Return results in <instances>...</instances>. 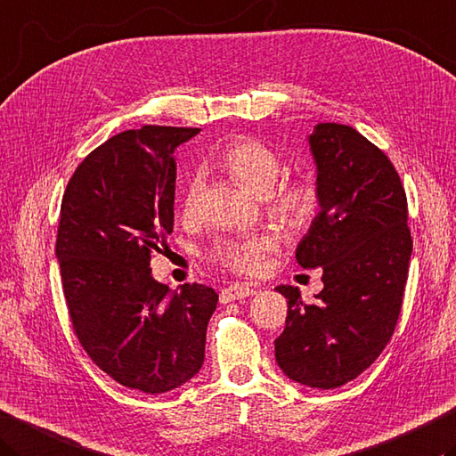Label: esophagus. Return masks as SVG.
<instances>
[{"label": "esophagus", "mask_w": 456, "mask_h": 456, "mask_svg": "<svg viewBox=\"0 0 456 456\" xmlns=\"http://www.w3.org/2000/svg\"><path fill=\"white\" fill-rule=\"evenodd\" d=\"M256 290L253 287H248V284H231V287L223 289L219 292V300L223 305H227L231 300H240V298H247V297H253Z\"/></svg>", "instance_id": "34e87169"}]
</instances>
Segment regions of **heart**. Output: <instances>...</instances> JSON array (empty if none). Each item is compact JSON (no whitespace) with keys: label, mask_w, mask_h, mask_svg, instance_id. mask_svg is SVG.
Listing matches in <instances>:
<instances>
[{"label":"heart","mask_w":456,"mask_h":456,"mask_svg":"<svg viewBox=\"0 0 456 456\" xmlns=\"http://www.w3.org/2000/svg\"><path fill=\"white\" fill-rule=\"evenodd\" d=\"M221 166L256 195H269V213L289 229H302L316 217L320 193L314 182L292 180L279 183L282 162L279 154L256 140L240 138L221 151ZM203 180L193 175L185 185L182 217L187 223L198 221L203 203ZM273 248L269 237H245L219 240L211 251V261L237 274H258L265 269V256Z\"/></svg>","instance_id":"obj_1"}]
</instances>
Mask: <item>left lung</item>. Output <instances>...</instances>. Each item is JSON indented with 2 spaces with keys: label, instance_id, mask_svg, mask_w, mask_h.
Here are the masks:
<instances>
[{
  "label": "left lung",
  "instance_id": "obj_1",
  "mask_svg": "<svg viewBox=\"0 0 456 456\" xmlns=\"http://www.w3.org/2000/svg\"><path fill=\"white\" fill-rule=\"evenodd\" d=\"M308 142L320 213L297 261L302 269L322 266L324 289L306 305L298 289L276 287L289 312L274 358L292 381L334 389L368 370L394 336L413 240L405 190L376 144L334 122L314 126Z\"/></svg>",
  "mask_w": 456,
  "mask_h": 456
}]
</instances>
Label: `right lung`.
<instances>
[{"instance_id":"obj_1","label":"right lung","mask_w":456,"mask_h":456,"mask_svg":"<svg viewBox=\"0 0 456 456\" xmlns=\"http://www.w3.org/2000/svg\"><path fill=\"white\" fill-rule=\"evenodd\" d=\"M200 128L142 126L106 140L62 195L57 258L73 330L120 386L156 395L201 370L217 292H169L150 261L174 229L175 148Z\"/></svg>"}]
</instances>
